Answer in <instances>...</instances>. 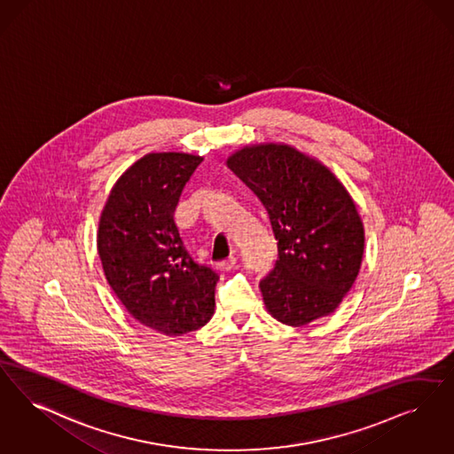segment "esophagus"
<instances>
[{"mask_svg": "<svg viewBox=\"0 0 454 454\" xmlns=\"http://www.w3.org/2000/svg\"><path fill=\"white\" fill-rule=\"evenodd\" d=\"M236 265V256H230V258H226V260H223V262H219L218 269L221 270H231V269H235Z\"/></svg>", "mask_w": 454, "mask_h": 454, "instance_id": "34e87169", "label": "esophagus"}]
</instances>
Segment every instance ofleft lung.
<instances>
[{
    "mask_svg": "<svg viewBox=\"0 0 454 454\" xmlns=\"http://www.w3.org/2000/svg\"><path fill=\"white\" fill-rule=\"evenodd\" d=\"M226 165L265 206L278 258L260 282L265 308L287 326L329 316L362 267L364 231L345 185L284 144L243 146Z\"/></svg>",
    "mask_w": 454,
    "mask_h": 454,
    "instance_id": "left-lung-1",
    "label": "left lung"
}]
</instances>
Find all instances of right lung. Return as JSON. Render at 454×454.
Here are the masks:
<instances>
[{
	"label": "right lung",
	"mask_w": 454,
	"mask_h": 454,
	"mask_svg": "<svg viewBox=\"0 0 454 454\" xmlns=\"http://www.w3.org/2000/svg\"><path fill=\"white\" fill-rule=\"evenodd\" d=\"M202 162L181 152L148 153L116 181L98 226V254L128 312L167 336L204 326L215 310L219 275L184 247L174 213Z\"/></svg>",
	"instance_id": "1"
}]
</instances>
